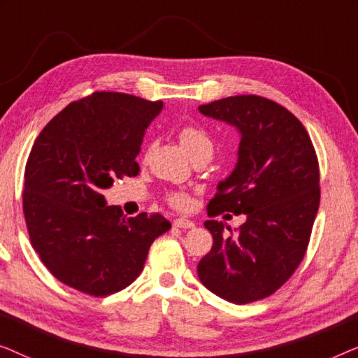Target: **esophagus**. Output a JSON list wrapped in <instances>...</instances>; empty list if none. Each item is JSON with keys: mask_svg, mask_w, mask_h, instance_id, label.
Wrapping results in <instances>:
<instances>
[{"mask_svg": "<svg viewBox=\"0 0 358 358\" xmlns=\"http://www.w3.org/2000/svg\"><path fill=\"white\" fill-rule=\"evenodd\" d=\"M174 227L176 228H182V229H189V228H194L195 224H194V222H190V220L178 218V220H174Z\"/></svg>", "mask_w": 358, "mask_h": 358, "instance_id": "34e87169", "label": "esophagus"}]
</instances>
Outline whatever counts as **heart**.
Returning a JSON list of instances; mask_svg holds the SVG:
<instances>
[{"instance_id": "obj_1", "label": "heart", "mask_w": 358, "mask_h": 358, "mask_svg": "<svg viewBox=\"0 0 358 358\" xmlns=\"http://www.w3.org/2000/svg\"><path fill=\"white\" fill-rule=\"evenodd\" d=\"M179 141L180 145L184 146V150L187 151L190 158L197 153H203V151H208L212 153L213 145L212 140L208 138V135L205 134L203 130L197 129V127L187 125L184 129L179 130ZM171 205H174L176 208H185L189 205V197L184 192H176L169 197Z\"/></svg>"}]
</instances>
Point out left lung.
Instances as JSON below:
<instances>
[{"mask_svg": "<svg viewBox=\"0 0 358 358\" xmlns=\"http://www.w3.org/2000/svg\"><path fill=\"white\" fill-rule=\"evenodd\" d=\"M199 110L239 134L236 166L218 182L208 217L244 213L246 222L238 233L218 220L203 223L213 246L197 273L215 295L244 305L272 295L303 261L320 208V166L305 127L277 102L231 96Z\"/></svg>", "mask_w": 358, "mask_h": 358, "instance_id": "obj_1", "label": "left lung"}]
</instances>
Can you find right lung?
I'll return each mask as SVG.
<instances>
[{
  "label": "right lung",
  "instance_id": "add662e5",
  "mask_svg": "<svg viewBox=\"0 0 358 358\" xmlns=\"http://www.w3.org/2000/svg\"><path fill=\"white\" fill-rule=\"evenodd\" d=\"M163 101L92 92L57 114L34 141L22 207L32 248L52 275L87 295L129 287L151 243L171 228L161 215L125 217L102 190L136 176L145 131Z\"/></svg>",
  "mask_w": 358,
  "mask_h": 358
}]
</instances>
